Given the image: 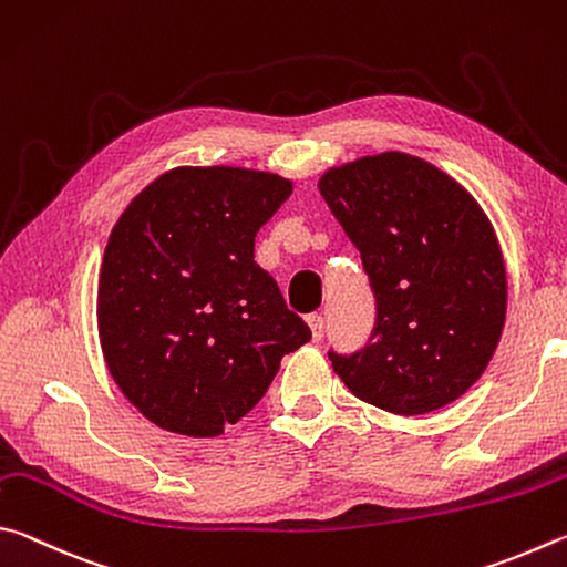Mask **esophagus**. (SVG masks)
<instances>
[{"label": "esophagus", "mask_w": 567, "mask_h": 567, "mask_svg": "<svg viewBox=\"0 0 567 567\" xmlns=\"http://www.w3.org/2000/svg\"><path fill=\"white\" fill-rule=\"evenodd\" d=\"M306 323H309V329H311V339L321 341V336H323V319H321V316H309Z\"/></svg>", "instance_id": "1"}]
</instances>
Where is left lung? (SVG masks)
Here are the masks:
<instances>
[{"mask_svg":"<svg viewBox=\"0 0 567 567\" xmlns=\"http://www.w3.org/2000/svg\"><path fill=\"white\" fill-rule=\"evenodd\" d=\"M319 192L375 293L371 343L329 353L355 399L423 415L471 389L498 349L508 278L491 218L421 156L383 152L326 168Z\"/></svg>","mask_w":567,"mask_h":567,"instance_id":"1","label":"left lung"}]
</instances>
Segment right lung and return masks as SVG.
Returning a JSON list of instances; mask_svg holds the SVG:
<instances>
[{"instance_id": "add662e5", "label": "right lung", "mask_w": 567, "mask_h": 567, "mask_svg": "<svg viewBox=\"0 0 567 567\" xmlns=\"http://www.w3.org/2000/svg\"><path fill=\"white\" fill-rule=\"evenodd\" d=\"M293 192L244 166H174L118 216L99 268V343L126 401L168 433L216 439L311 341L254 261V238Z\"/></svg>"}]
</instances>
